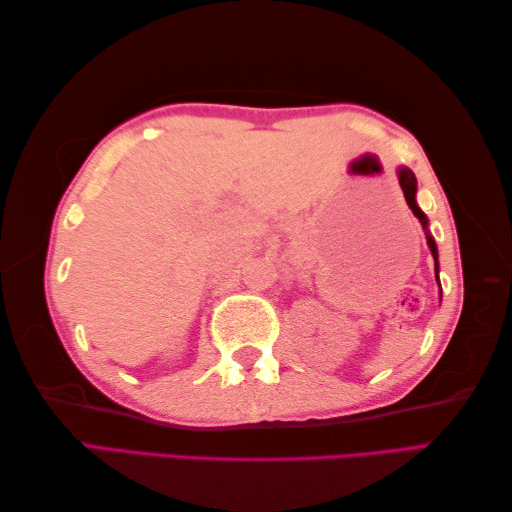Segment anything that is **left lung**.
Here are the masks:
<instances>
[{
	"label": "left lung",
	"instance_id": "1",
	"mask_svg": "<svg viewBox=\"0 0 512 512\" xmlns=\"http://www.w3.org/2000/svg\"><path fill=\"white\" fill-rule=\"evenodd\" d=\"M398 180H400V189H402V193H405V200H407V204H409L411 213L418 217L422 228H424V231H427V224H429L427 215H424V213L420 211V206L416 204V184H418V182H416V176H413L411 169L400 167V169H398ZM427 244H429V248H431L433 259H436V277H438V246H436V242H433V237L429 235V231H427ZM438 284H440V281H438Z\"/></svg>",
	"mask_w": 512,
	"mask_h": 512
}]
</instances>
